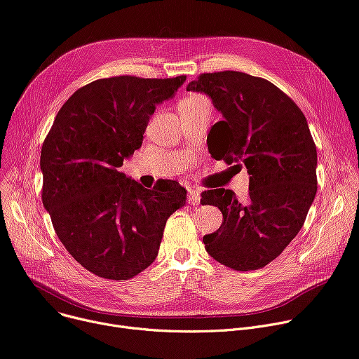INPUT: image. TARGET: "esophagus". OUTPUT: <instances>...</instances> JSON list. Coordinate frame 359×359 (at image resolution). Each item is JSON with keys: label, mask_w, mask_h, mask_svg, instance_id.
I'll return each mask as SVG.
<instances>
[{"label": "esophagus", "mask_w": 359, "mask_h": 359, "mask_svg": "<svg viewBox=\"0 0 359 359\" xmlns=\"http://www.w3.org/2000/svg\"><path fill=\"white\" fill-rule=\"evenodd\" d=\"M187 202L190 205H198L201 202V195L198 190H195L192 187H187Z\"/></svg>", "instance_id": "1"}]
</instances>
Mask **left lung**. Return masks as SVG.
<instances>
[{
	"mask_svg": "<svg viewBox=\"0 0 359 359\" xmlns=\"http://www.w3.org/2000/svg\"><path fill=\"white\" fill-rule=\"evenodd\" d=\"M186 89L208 95L222 114L208 134L210 156L241 161L250 175L244 201L224 187L202 194V205L224 215L205 248L229 269H262L293 241L316 196L318 153L306 118L276 85L243 72L203 74Z\"/></svg>",
	"mask_w": 359,
	"mask_h": 359,
	"instance_id": "1",
	"label": "left lung"
}]
</instances>
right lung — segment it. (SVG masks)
<instances>
[{
  "mask_svg": "<svg viewBox=\"0 0 359 359\" xmlns=\"http://www.w3.org/2000/svg\"><path fill=\"white\" fill-rule=\"evenodd\" d=\"M186 76L93 81L63 104L40 156L41 199L56 235L82 267L128 280L156 259L165 221L186 203V189H153L119 172L141 147L156 105L172 100Z\"/></svg>",
  "mask_w": 359,
  "mask_h": 359,
  "instance_id": "obj_1",
  "label": "right lung"
}]
</instances>
